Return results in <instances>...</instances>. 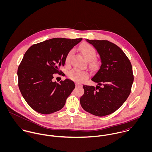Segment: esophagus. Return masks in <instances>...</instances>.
I'll return each mask as SVG.
<instances>
[{"instance_id": "obj_1", "label": "esophagus", "mask_w": 152, "mask_h": 152, "mask_svg": "<svg viewBox=\"0 0 152 152\" xmlns=\"http://www.w3.org/2000/svg\"><path fill=\"white\" fill-rule=\"evenodd\" d=\"M75 86H76L77 87H81V85L80 84H76Z\"/></svg>"}]
</instances>
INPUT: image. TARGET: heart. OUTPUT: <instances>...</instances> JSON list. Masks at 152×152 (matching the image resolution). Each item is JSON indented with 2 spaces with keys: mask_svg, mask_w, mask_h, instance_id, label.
<instances>
[{
  "mask_svg": "<svg viewBox=\"0 0 152 152\" xmlns=\"http://www.w3.org/2000/svg\"><path fill=\"white\" fill-rule=\"evenodd\" d=\"M80 50L82 54L86 58V60L89 61L92 66H96V63L93 60L96 54L95 49L89 44H84L80 47ZM73 54V50H70L65 57V63L66 65H68L70 63L71 57ZM87 74L86 72L78 69H73L69 71L68 73V77L71 80L75 82H81L86 78H87Z\"/></svg>",
  "mask_w": 152,
  "mask_h": 152,
  "instance_id": "heart-1",
  "label": "heart"
}]
</instances>
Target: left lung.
<instances>
[{"instance_id":"1","label":"left lung","mask_w":152,"mask_h":152,"mask_svg":"<svg viewBox=\"0 0 152 152\" xmlns=\"http://www.w3.org/2000/svg\"><path fill=\"white\" fill-rule=\"evenodd\" d=\"M97 50L101 65L91 79L96 87L84 85V94L80 98L82 108L98 116L112 113L128 98L133 74L130 60L118 45L108 40H88Z\"/></svg>"}]
</instances>
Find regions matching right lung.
I'll return each instance as SVG.
<instances>
[{
	"label": "right lung",
	"mask_w": 152,
	"mask_h": 152,
	"mask_svg": "<svg viewBox=\"0 0 152 152\" xmlns=\"http://www.w3.org/2000/svg\"><path fill=\"white\" fill-rule=\"evenodd\" d=\"M83 40L54 38L31 45L25 53L18 69V86L23 97L35 111L50 114L63 108L75 88L65 79L53 82L54 74H62L68 53Z\"/></svg>",
	"instance_id": "add662e5"
}]
</instances>
